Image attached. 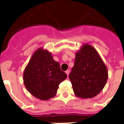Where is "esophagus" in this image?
<instances>
[{
    "mask_svg": "<svg viewBox=\"0 0 124 124\" xmlns=\"http://www.w3.org/2000/svg\"><path fill=\"white\" fill-rule=\"evenodd\" d=\"M65 72H66V74H67V76H69V73H70V70H66Z\"/></svg>",
    "mask_w": 124,
    "mask_h": 124,
    "instance_id": "34e87169",
    "label": "esophagus"
}]
</instances>
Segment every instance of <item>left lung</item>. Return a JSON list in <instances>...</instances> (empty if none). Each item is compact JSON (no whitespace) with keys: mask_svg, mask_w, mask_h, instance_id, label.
I'll return each instance as SVG.
<instances>
[{"mask_svg":"<svg viewBox=\"0 0 124 124\" xmlns=\"http://www.w3.org/2000/svg\"><path fill=\"white\" fill-rule=\"evenodd\" d=\"M69 78L76 97L92 98L105 87L108 79L107 69L97 50L85 44L76 53L74 67Z\"/></svg>","mask_w":124,"mask_h":124,"instance_id":"obj_1","label":"left lung"}]
</instances>
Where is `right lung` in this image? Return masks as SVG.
Segmentation results:
<instances>
[{"instance_id": "right-lung-1", "label": "right lung", "mask_w": 124, "mask_h": 124, "mask_svg": "<svg viewBox=\"0 0 124 124\" xmlns=\"http://www.w3.org/2000/svg\"><path fill=\"white\" fill-rule=\"evenodd\" d=\"M52 54L42 48L36 50L23 72V82L36 98L46 101L55 97L59 85L67 78Z\"/></svg>"}]
</instances>
